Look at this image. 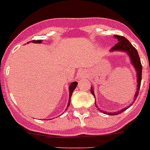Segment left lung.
I'll return each instance as SVG.
<instances>
[{
    "instance_id": "obj_1",
    "label": "left lung",
    "mask_w": 150,
    "mask_h": 150,
    "mask_svg": "<svg viewBox=\"0 0 150 150\" xmlns=\"http://www.w3.org/2000/svg\"><path fill=\"white\" fill-rule=\"evenodd\" d=\"M115 38L117 39L118 42L111 49V51H115V50H120V51H124L126 53H128V55L129 56L130 59H131L132 63L133 66H134V69L137 71V81H138V88H137V91H136V94L134 95V98L136 100V97H138V94H139V90L140 87H141V79H142V65H141V59H140L139 55H138V51L136 50L135 48L132 45V44L130 43L128 39H126L125 37L121 36V35H115ZM91 94L94 96V93L93 91V90L91 88ZM96 105V103H95ZM130 106V105H129ZM128 108H124L123 109L120 110V112H117L115 113H108L109 115H116L118 114L122 113L126 110ZM99 109V108H98ZM101 112H103V113H106V112H103L101 110Z\"/></svg>"
}]
</instances>
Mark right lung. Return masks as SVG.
<instances>
[{
    "instance_id": "1",
    "label": "right lung",
    "mask_w": 150,
    "mask_h": 150,
    "mask_svg": "<svg viewBox=\"0 0 150 150\" xmlns=\"http://www.w3.org/2000/svg\"><path fill=\"white\" fill-rule=\"evenodd\" d=\"M32 42H33V43H41L42 42V40H33L31 41ZM77 82H72V83H71L70 84V86H69V91H70V97H69V101H68V107L70 105V103H71V96H72V93L73 91H74V89L76 88V86H77Z\"/></svg>"
}]
</instances>
